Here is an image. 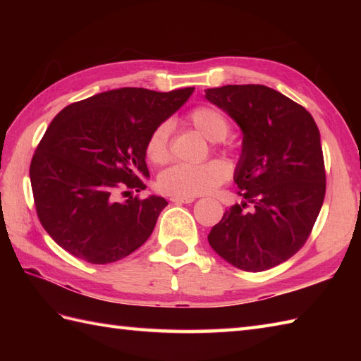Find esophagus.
Masks as SVG:
<instances>
[{
    "mask_svg": "<svg viewBox=\"0 0 361 361\" xmlns=\"http://www.w3.org/2000/svg\"><path fill=\"white\" fill-rule=\"evenodd\" d=\"M195 198H189V197H171V202L176 204H183V203H192Z\"/></svg>",
    "mask_w": 361,
    "mask_h": 361,
    "instance_id": "obj_1",
    "label": "esophagus"
}]
</instances>
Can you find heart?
Segmentation results:
<instances>
[{
  "label": "heart",
  "instance_id": "b5f03b06",
  "mask_svg": "<svg viewBox=\"0 0 361 361\" xmlns=\"http://www.w3.org/2000/svg\"><path fill=\"white\" fill-rule=\"evenodd\" d=\"M188 122L206 140L217 142L225 140L229 132V122L224 113L209 105H202L188 113ZM172 133L171 122H161L150 133L145 153L155 164H164L171 157L169 137ZM229 176L228 166L220 159L206 161L202 164H175L161 172L158 189L173 197H189L208 194L221 185Z\"/></svg>",
  "mask_w": 361,
  "mask_h": 361
}]
</instances>
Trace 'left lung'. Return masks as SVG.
<instances>
[{
	"instance_id": "1",
	"label": "left lung",
	"mask_w": 361,
	"mask_h": 361,
	"mask_svg": "<svg viewBox=\"0 0 361 361\" xmlns=\"http://www.w3.org/2000/svg\"><path fill=\"white\" fill-rule=\"evenodd\" d=\"M204 97L242 130L234 181L242 204L211 229V248L243 271L286 262L310 235L326 194L319 130L312 114L265 85L204 90ZM247 202L253 209L247 213Z\"/></svg>"
}]
</instances>
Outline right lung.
<instances>
[{
  "label": "right lung",
  "mask_w": 361,
  "mask_h": 361,
  "mask_svg": "<svg viewBox=\"0 0 361 361\" xmlns=\"http://www.w3.org/2000/svg\"><path fill=\"white\" fill-rule=\"evenodd\" d=\"M192 93L194 88L110 90L65 106L52 119L29 175L38 219L59 247L104 265L149 239L167 206L164 198L114 197L122 188L145 189L149 136Z\"/></svg>",
  "instance_id": "obj_1"
}]
</instances>
